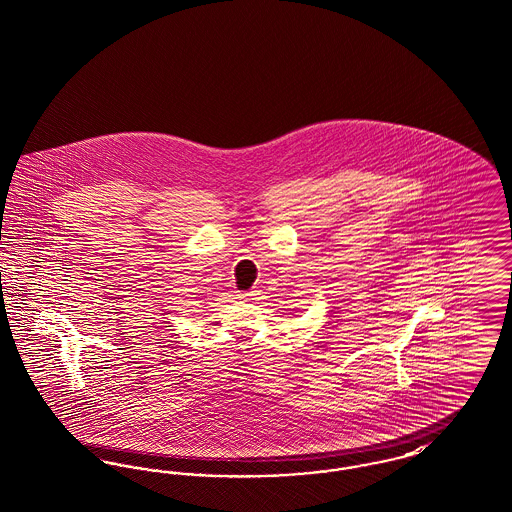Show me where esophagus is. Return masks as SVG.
Segmentation results:
<instances>
[{"mask_svg": "<svg viewBox=\"0 0 512 512\" xmlns=\"http://www.w3.org/2000/svg\"><path fill=\"white\" fill-rule=\"evenodd\" d=\"M255 296H259L257 292H245V294H240V298H243V300H253Z\"/></svg>", "mask_w": 512, "mask_h": 512, "instance_id": "obj_1", "label": "esophagus"}]
</instances>
